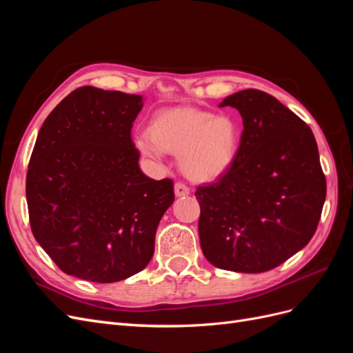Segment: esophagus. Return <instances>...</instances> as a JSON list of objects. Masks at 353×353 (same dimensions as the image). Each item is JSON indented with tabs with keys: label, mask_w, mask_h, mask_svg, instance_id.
<instances>
[{
	"label": "esophagus",
	"mask_w": 353,
	"mask_h": 353,
	"mask_svg": "<svg viewBox=\"0 0 353 353\" xmlns=\"http://www.w3.org/2000/svg\"><path fill=\"white\" fill-rule=\"evenodd\" d=\"M176 197H185L190 194V188L184 183H176L174 187Z\"/></svg>",
	"instance_id": "34e87169"
}]
</instances>
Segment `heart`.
I'll return each instance as SVG.
<instances>
[{
	"instance_id": "heart-1",
	"label": "heart",
	"mask_w": 353,
	"mask_h": 353,
	"mask_svg": "<svg viewBox=\"0 0 353 353\" xmlns=\"http://www.w3.org/2000/svg\"><path fill=\"white\" fill-rule=\"evenodd\" d=\"M134 145L154 165L162 163L165 153L179 154L181 169L187 176L212 181L231 166L239 132L228 117L194 108H175L156 114L148 130L134 135Z\"/></svg>"
}]
</instances>
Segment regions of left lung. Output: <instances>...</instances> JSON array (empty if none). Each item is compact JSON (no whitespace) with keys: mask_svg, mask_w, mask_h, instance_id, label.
Masks as SVG:
<instances>
[{"mask_svg":"<svg viewBox=\"0 0 353 353\" xmlns=\"http://www.w3.org/2000/svg\"><path fill=\"white\" fill-rule=\"evenodd\" d=\"M243 117L231 166L197 187L203 254L216 268L258 274L302 250L316 231L327 194L315 137L272 95L243 90L230 95Z\"/></svg>","mask_w":353,"mask_h":353,"instance_id":"8db88e82","label":"left lung"}]
</instances>
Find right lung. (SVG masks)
<instances>
[{"instance_id":"1","label":"right lung","mask_w":353,"mask_h":353,"mask_svg":"<svg viewBox=\"0 0 353 353\" xmlns=\"http://www.w3.org/2000/svg\"><path fill=\"white\" fill-rule=\"evenodd\" d=\"M141 109V95L81 87L41 126L26 175L29 222L68 275L116 283L153 258L175 194L172 179L148 178L138 165L131 130Z\"/></svg>"}]
</instances>
